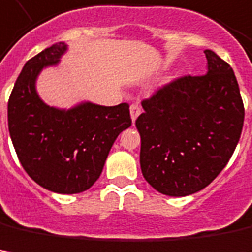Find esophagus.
<instances>
[{
	"instance_id": "esophagus-1",
	"label": "esophagus",
	"mask_w": 252,
	"mask_h": 252,
	"mask_svg": "<svg viewBox=\"0 0 252 252\" xmlns=\"http://www.w3.org/2000/svg\"><path fill=\"white\" fill-rule=\"evenodd\" d=\"M140 114H141V108H140V105H138V104H131V105H130V116H131L133 123L136 122V119H137V116Z\"/></svg>"
}]
</instances>
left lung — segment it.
Instances as JSON below:
<instances>
[{"instance_id": "8db88e82", "label": "left lung", "mask_w": 252, "mask_h": 252, "mask_svg": "<svg viewBox=\"0 0 252 252\" xmlns=\"http://www.w3.org/2000/svg\"><path fill=\"white\" fill-rule=\"evenodd\" d=\"M208 70L183 76L144 99L136 121L143 176L159 193L185 197L222 172L240 140L244 105L227 62L204 51Z\"/></svg>"}]
</instances>
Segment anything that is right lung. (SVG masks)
<instances>
[{
	"label": "right lung",
	"instance_id": "1",
	"mask_svg": "<svg viewBox=\"0 0 252 252\" xmlns=\"http://www.w3.org/2000/svg\"><path fill=\"white\" fill-rule=\"evenodd\" d=\"M57 43L29 59L8 101V127L23 169L37 185L59 194L89 190L97 182L116 137L131 126L129 104L82 102L70 109L47 105L35 80L66 52Z\"/></svg>",
	"mask_w": 252,
	"mask_h": 252
}]
</instances>
